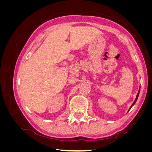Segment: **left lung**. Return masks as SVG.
Segmentation results:
<instances>
[{"mask_svg":"<svg viewBox=\"0 0 152 152\" xmlns=\"http://www.w3.org/2000/svg\"><path fill=\"white\" fill-rule=\"evenodd\" d=\"M140 90H139V91H138V93H137V96H136V99H135V100H134V102H133V103L132 104V105L131 106V107H130V108H129V110H130V109L132 108V107L133 105H134V104H135V103L136 102V101H137V98H138V96H139V94H140Z\"/></svg>","mask_w":152,"mask_h":152,"instance_id":"1","label":"left lung"}]
</instances>
